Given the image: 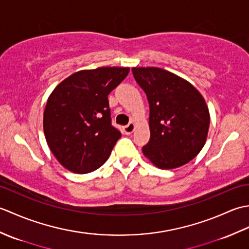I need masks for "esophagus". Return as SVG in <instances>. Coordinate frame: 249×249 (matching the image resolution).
Wrapping results in <instances>:
<instances>
[{
    "label": "esophagus",
    "mask_w": 249,
    "mask_h": 249,
    "mask_svg": "<svg viewBox=\"0 0 249 249\" xmlns=\"http://www.w3.org/2000/svg\"><path fill=\"white\" fill-rule=\"evenodd\" d=\"M134 130H135V124L134 123H129L128 125L124 126V131H125L126 135L133 134Z\"/></svg>",
    "instance_id": "1"
}]
</instances>
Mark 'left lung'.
Listing matches in <instances>:
<instances>
[{"label": "left lung", "instance_id": "8db88e82", "mask_svg": "<svg viewBox=\"0 0 249 249\" xmlns=\"http://www.w3.org/2000/svg\"><path fill=\"white\" fill-rule=\"evenodd\" d=\"M150 105L151 137L143 154L160 169L189 162L205 144L210 113L202 95L183 78L158 67L131 68Z\"/></svg>", "mask_w": 249, "mask_h": 249}]
</instances>
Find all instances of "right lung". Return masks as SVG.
<instances>
[{
  "mask_svg": "<svg viewBox=\"0 0 249 249\" xmlns=\"http://www.w3.org/2000/svg\"><path fill=\"white\" fill-rule=\"evenodd\" d=\"M128 72V67L77 71L63 80L47 100V143L70 171L92 172L108 160L122 136L111 124L108 95Z\"/></svg>",
  "mask_w": 249,
  "mask_h": 249,
  "instance_id": "1",
  "label": "right lung"
}]
</instances>
